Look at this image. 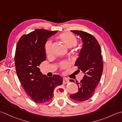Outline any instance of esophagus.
Listing matches in <instances>:
<instances>
[{
    "label": "esophagus",
    "mask_w": 122,
    "mask_h": 122,
    "mask_svg": "<svg viewBox=\"0 0 122 122\" xmlns=\"http://www.w3.org/2000/svg\"><path fill=\"white\" fill-rule=\"evenodd\" d=\"M69 79H68L67 78H63V83L64 84H67L68 83H69Z\"/></svg>",
    "instance_id": "obj_1"
}]
</instances>
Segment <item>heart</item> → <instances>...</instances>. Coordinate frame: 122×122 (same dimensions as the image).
Returning a JSON list of instances; mask_svg holds the SVG:
<instances>
[{"label":"heart","instance_id":"obj_1","mask_svg":"<svg viewBox=\"0 0 122 122\" xmlns=\"http://www.w3.org/2000/svg\"><path fill=\"white\" fill-rule=\"evenodd\" d=\"M59 38L63 41V43L68 47H72L76 46L77 43V40L76 36L71 32H65L59 35ZM45 51L46 55L50 56L53 53V49H52V41L48 40L47 41L45 46ZM59 67L61 69H66L69 67L70 66L68 61H63L59 63Z\"/></svg>","mask_w":122,"mask_h":122}]
</instances>
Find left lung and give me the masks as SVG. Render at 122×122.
Returning a JSON list of instances; mask_svg holds the SVG:
<instances>
[{
	"instance_id": "1",
	"label": "left lung",
	"mask_w": 122,
	"mask_h": 122,
	"mask_svg": "<svg viewBox=\"0 0 122 122\" xmlns=\"http://www.w3.org/2000/svg\"><path fill=\"white\" fill-rule=\"evenodd\" d=\"M81 38L83 46L75 64L78 71L84 74L80 82L76 81L78 87L77 93L69 96L77 102H84L90 98L95 92L103 70V61L98 42L92 35L81 30H71ZM73 81V79H70Z\"/></svg>"
}]
</instances>
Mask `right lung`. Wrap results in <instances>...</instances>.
Returning <instances> with one entry per match:
<instances>
[{
    "label": "right lung",
    "mask_w": 122,
    "mask_h": 122,
    "mask_svg": "<svg viewBox=\"0 0 122 122\" xmlns=\"http://www.w3.org/2000/svg\"><path fill=\"white\" fill-rule=\"evenodd\" d=\"M36 29L21 36L17 43L15 65L17 75L24 90L37 103H46L54 96V91L63 84V78L58 75L52 77L43 75L39 66L46 61L45 45L49 37L57 33Z\"/></svg>",
    "instance_id": "right-lung-1"
}]
</instances>
